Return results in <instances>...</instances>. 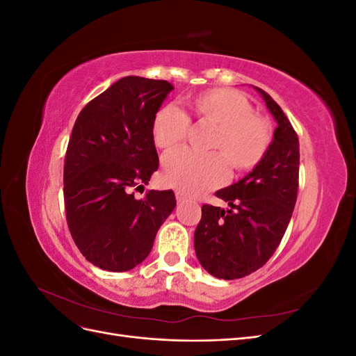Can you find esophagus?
Wrapping results in <instances>:
<instances>
[{"instance_id":"obj_1","label":"esophagus","mask_w":356,"mask_h":356,"mask_svg":"<svg viewBox=\"0 0 356 356\" xmlns=\"http://www.w3.org/2000/svg\"><path fill=\"white\" fill-rule=\"evenodd\" d=\"M175 197H177V200H178V203H181V202H184L187 197L182 195V193H179V191H177L175 193Z\"/></svg>"}]
</instances>
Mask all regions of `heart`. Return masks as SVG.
Listing matches in <instances>:
<instances>
[{"instance_id": "1", "label": "heart", "mask_w": 356, "mask_h": 356, "mask_svg": "<svg viewBox=\"0 0 356 356\" xmlns=\"http://www.w3.org/2000/svg\"><path fill=\"white\" fill-rule=\"evenodd\" d=\"M186 105L199 122L217 126L211 139V153L179 149L163 160L166 184L184 195H200L224 184L229 163L238 172L254 169L266 157L272 144V126L254 111L252 104L238 90L215 88L191 95ZM188 117L174 105L154 113L152 136L157 148L170 152L184 143Z\"/></svg>"}]
</instances>
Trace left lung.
Listing matches in <instances>:
<instances>
[{
  "instance_id": "obj_1",
  "label": "left lung",
  "mask_w": 356,
  "mask_h": 356,
  "mask_svg": "<svg viewBox=\"0 0 356 356\" xmlns=\"http://www.w3.org/2000/svg\"><path fill=\"white\" fill-rule=\"evenodd\" d=\"M255 90L277 123L270 148L250 174L215 193L229 203V209L203 204L195 232L202 267L227 281L251 275L268 261L284 238L297 200L298 136L272 96L260 88Z\"/></svg>"
}]
</instances>
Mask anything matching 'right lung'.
Returning a JSON list of instances; mask_svg holds the SVG:
<instances>
[{
  "mask_svg": "<svg viewBox=\"0 0 356 356\" xmlns=\"http://www.w3.org/2000/svg\"><path fill=\"white\" fill-rule=\"evenodd\" d=\"M166 80L120 79L96 96L72 127L63 166V199L72 239L86 260L108 272L141 264L177 200L172 190L143 191L159 168L152 120Z\"/></svg>",
  "mask_w": 356,
  "mask_h": 356,
  "instance_id": "add662e5",
  "label": "right lung"
}]
</instances>
